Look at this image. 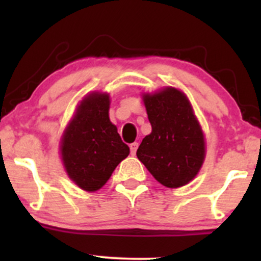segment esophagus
I'll return each instance as SVG.
<instances>
[{"label": "esophagus", "mask_w": 261, "mask_h": 261, "mask_svg": "<svg viewBox=\"0 0 261 261\" xmlns=\"http://www.w3.org/2000/svg\"><path fill=\"white\" fill-rule=\"evenodd\" d=\"M137 147H139V143H137V142L131 143V145H130V151H131V154H133V155L136 154Z\"/></svg>", "instance_id": "esophagus-1"}]
</instances>
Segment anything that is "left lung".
<instances>
[{
	"label": "left lung",
	"mask_w": 261,
	"mask_h": 261,
	"mask_svg": "<svg viewBox=\"0 0 261 261\" xmlns=\"http://www.w3.org/2000/svg\"><path fill=\"white\" fill-rule=\"evenodd\" d=\"M152 133L136 154L157 181L180 188L195 178L205 160V139L187 95L167 87L143 94Z\"/></svg>",
	"instance_id": "1"
}]
</instances>
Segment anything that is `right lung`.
Segmentation results:
<instances>
[{
  "instance_id": "obj_1",
  "label": "right lung",
  "mask_w": 261,
  "mask_h": 261,
  "mask_svg": "<svg viewBox=\"0 0 261 261\" xmlns=\"http://www.w3.org/2000/svg\"><path fill=\"white\" fill-rule=\"evenodd\" d=\"M109 94L94 92L81 101L61 140V158L71 180L97 191L130 153L109 119Z\"/></svg>"
}]
</instances>
